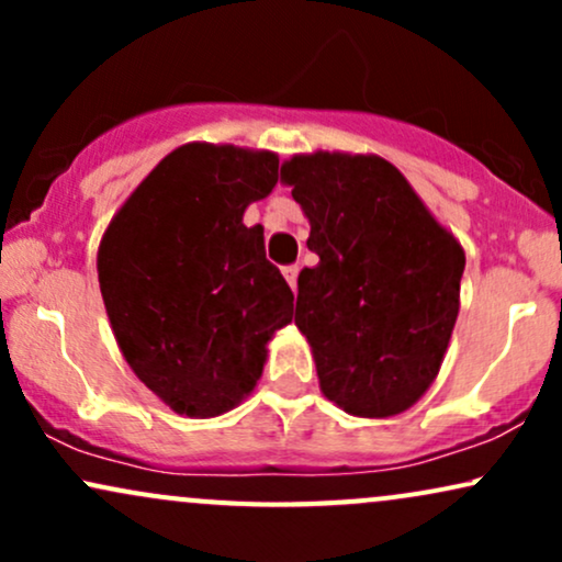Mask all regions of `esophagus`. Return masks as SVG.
I'll return each mask as SVG.
<instances>
[{"label":"esophagus","mask_w":562,"mask_h":562,"mask_svg":"<svg viewBox=\"0 0 562 562\" xmlns=\"http://www.w3.org/2000/svg\"><path fill=\"white\" fill-rule=\"evenodd\" d=\"M299 272H301L299 263H288V267H282V274H285V280L290 282V288L293 290L299 285Z\"/></svg>","instance_id":"1"}]
</instances>
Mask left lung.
Masks as SVG:
<instances>
[{"instance_id": "obj_1", "label": "left lung", "mask_w": 562, "mask_h": 562, "mask_svg": "<svg viewBox=\"0 0 562 562\" xmlns=\"http://www.w3.org/2000/svg\"><path fill=\"white\" fill-rule=\"evenodd\" d=\"M319 263L299 274L295 325L322 393L359 417H391L428 391L447 353L465 254L396 166L314 153L282 166Z\"/></svg>"}]
</instances>
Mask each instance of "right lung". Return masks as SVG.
<instances>
[{"mask_svg": "<svg viewBox=\"0 0 562 562\" xmlns=\"http://www.w3.org/2000/svg\"><path fill=\"white\" fill-rule=\"evenodd\" d=\"M274 153L179 147L147 173L100 243L97 274L128 367L179 415L216 417L254 391L293 290L248 203L280 177Z\"/></svg>", "mask_w": 562, "mask_h": 562, "instance_id": "add662e5", "label": "right lung"}]
</instances>
